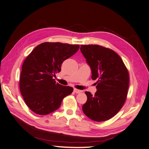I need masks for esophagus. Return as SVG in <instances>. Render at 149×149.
I'll return each instance as SVG.
<instances>
[{
    "instance_id": "esophagus-1",
    "label": "esophagus",
    "mask_w": 149,
    "mask_h": 149,
    "mask_svg": "<svg viewBox=\"0 0 149 149\" xmlns=\"http://www.w3.org/2000/svg\"><path fill=\"white\" fill-rule=\"evenodd\" d=\"M74 93H77V94H79V93H82V90H77V89L74 88Z\"/></svg>"
}]
</instances>
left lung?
<instances>
[{
  "label": "left lung",
  "mask_w": 149,
  "mask_h": 149,
  "mask_svg": "<svg viewBox=\"0 0 149 149\" xmlns=\"http://www.w3.org/2000/svg\"><path fill=\"white\" fill-rule=\"evenodd\" d=\"M81 51L97 79V91H85V114L95 121H107L123 107L127 95L129 75L123 61L112 50L97 45H81Z\"/></svg>",
  "instance_id": "8db88e82"
}]
</instances>
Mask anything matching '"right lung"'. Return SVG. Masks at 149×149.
Masks as SVG:
<instances>
[{"label":"right lung","mask_w":149,"mask_h":149,"mask_svg":"<svg viewBox=\"0 0 149 149\" xmlns=\"http://www.w3.org/2000/svg\"><path fill=\"white\" fill-rule=\"evenodd\" d=\"M80 46L46 42L35 48L24 61L20 79V90L27 106L38 115L58 109L63 99L73 88L56 83L53 77L61 72L63 61Z\"/></svg>","instance_id":"add662e5"}]
</instances>
